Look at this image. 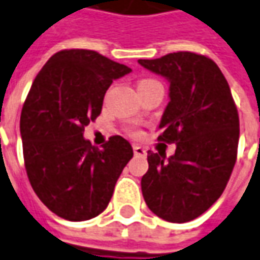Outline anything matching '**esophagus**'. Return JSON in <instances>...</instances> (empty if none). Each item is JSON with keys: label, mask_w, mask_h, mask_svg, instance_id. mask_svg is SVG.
<instances>
[{"label": "esophagus", "mask_w": 260, "mask_h": 260, "mask_svg": "<svg viewBox=\"0 0 260 260\" xmlns=\"http://www.w3.org/2000/svg\"><path fill=\"white\" fill-rule=\"evenodd\" d=\"M134 153H135L137 156H145V155H146V151H145V148L139 146V145H134Z\"/></svg>", "instance_id": "obj_1"}]
</instances>
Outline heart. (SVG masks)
<instances>
[{"label": "heart", "instance_id": "1", "mask_svg": "<svg viewBox=\"0 0 260 260\" xmlns=\"http://www.w3.org/2000/svg\"><path fill=\"white\" fill-rule=\"evenodd\" d=\"M151 82H156V81H153V79H144V81H141V82H139V85L138 86L146 85V84H151ZM134 134H135V132H134Z\"/></svg>", "mask_w": 260, "mask_h": 260}]
</instances>
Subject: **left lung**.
<instances>
[{"label": "left lung", "mask_w": 260, "mask_h": 260, "mask_svg": "<svg viewBox=\"0 0 260 260\" xmlns=\"http://www.w3.org/2000/svg\"><path fill=\"white\" fill-rule=\"evenodd\" d=\"M138 62L169 81L171 101L158 141L176 144L168 160L164 153L148 152L142 195L164 220L189 222L226 188L238 155V109L226 78L208 56L179 51Z\"/></svg>", "instance_id": "obj_1"}]
</instances>
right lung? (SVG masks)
Listing matches in <instances>:
<instances>
[{
    "instance_id": "right-lung-1",
    "label": "right lung",
    "mask_w": 260,
    "mask_h": 260,
    "mask_svg": "<svg viewBox=\"0 0 260 260\" xmlns=\"http://www.w3.org/2000/svg\"><path fill=\"white\" fill-rule=\"evenodd\" d=\"M129 72L96 51L62 49L34 79L19 119L24 162L34 192L59 218L81 222L105 211L134 156L119 135L102 149L84 138L108 88Z\"/></svg>"
}]
</instances>
